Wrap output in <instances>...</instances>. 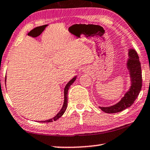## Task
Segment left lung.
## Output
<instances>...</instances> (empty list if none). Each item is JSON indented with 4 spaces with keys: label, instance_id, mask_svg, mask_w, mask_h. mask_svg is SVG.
Masks as SVG:
<instances>
[{
    "label": "left lung",
    "instance_id": "left-lung-1",
    "mask_svg": "<svg viewBox=\"0 0 150 150\" xmlns=\"http://www.w3.org/2000/svg\"><path fill=\"white\" fill-rule=\"evenodd\" d=\"M129 58L127 60V68L130 77L131 86L123 98L116 104L108 107H99L103 112L108 114H114L122 112L134 104L141 91L142 76L141 64L136 51L133 48L128 50Z\"/></svg>",
    "mask_w": 150,
    "mask_h": 150
}]
</instances>
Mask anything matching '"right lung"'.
<instances>
[{
  "label": "right lung",
  "mask_w": 150,
  "mask_h": 150,
  "mask_svg": "<svg viewBox=\"0 0 150 150\" xmlns=\"http://www.w3.org/2000/svg\"><path fill=\"white\" fill-rule=\"evenodd\" d=\"M76 76L75 77H74L72 80H70L69 82H68V84L66 85V86L64 88V104H63L62 109L60 110V111L54 117H52V118H51L50 120H45V121H39V122H42V123H43V122H45V123H48V122H52L53 121H56V120H57L58 119L60 118V117L62 116V115L64 114V113L65 112L66 108H67V105H68V89H69L70 86L73 84L74 82V81L76 80ZM6 76L5 78V82H6Z\"/></svg>",
  "instance_id": "add662e5"
}]
</instances>
